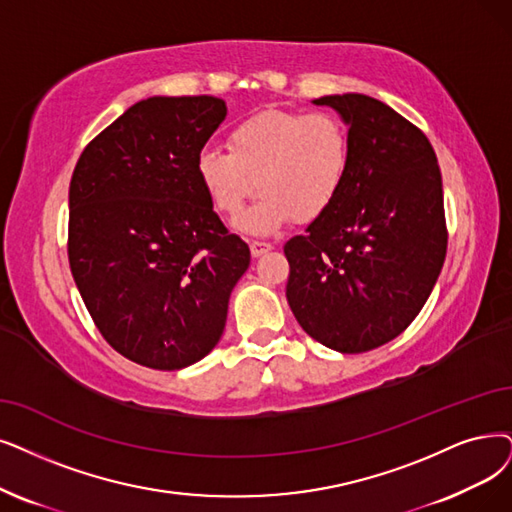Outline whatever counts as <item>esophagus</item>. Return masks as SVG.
I'll return each instance as SVG.
<instances>
[{
  "label": "esophagus",
  "instance_id": "34e87169",
  "mask_svg": "<svg viewBox=\"0 0 512 512\" xmlns=\"http://www.w3.org/2000/svg\"><path fill=\"white\" fill-rule=\"evenodd\" d=\"M250 250H252V256L258 258L262 254H267L269 250H273V245L269 241H252L250 243Z\"/></svg>",
  "mask_w": 512,
  "mask_h": 512
}]
</instances>
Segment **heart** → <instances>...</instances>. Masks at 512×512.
<instances>
[{
	"label": "heart",
	"instance_id": "obj_1",
	"mask_svg": "<svg viewBox=\"0 0 512 512\" xmlns=\"http://www.w3.org/2000/svg\"><path fill=\"white\" fill-rule=\"evenodd\" d=\"M227 151L206 149L197 178L212 206L237 218L260 189L256 206L241 218L250 233H273L290 218L309 222L330 210L351 168V130L332 111H262L227 136Z\"/></svg>",
	"mask_w": 512,
	"mask_h": 512
}]
</instances>
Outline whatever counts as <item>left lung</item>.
<instances>
[{
    "label": "left lung",
    "mask_w": 512,
    "mask_h": 512,
    "mask_svg": "<svg viewBox=\"0 0 512 512\" xmlns=\"http://www.w3.org/2000/svg\"><path fill=\"white\" fill-rule=\"evenodd\" d=\"M351 130L344 187L283 245L285 296L302 330L338 353L397 338L431 296L447 252L441 170L412 121L365 94L313 100Z\"/></svg>",
    "instance_id": "8db88e82"
}]
</instances>
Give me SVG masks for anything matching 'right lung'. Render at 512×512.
<instances>
[{"label": "right lung", "instance_id": "add662e5", "mask_svg": "<svg viewBox=\"0 0 512 512\" xmlns=\"http://www.w3.org/2000/svg\"><path fill=\"white\" fill-rule=\"evenodd\" d=\"M216 96L132 105L79 155L69 187V264L113 349L153 370L206 357L227 323L250 248L229 233L197 178L222 124Z\"/></svg>", "mask_w": 512, "mask_h": 512}]
</instances>
